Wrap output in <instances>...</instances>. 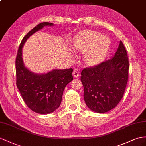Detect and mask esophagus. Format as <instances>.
<instances>
[{"label":"esophagus","instance_id":"34e87169","mask_svg":"<svg viewBox=\"0 0 146 146\" xmlns=\"http://www.w3.org/2000/svg\"><path fill=\"white\" fill-rule=\"evenodd\" d=\"M72 74H73L74 78H78L80 76V73H79V72H78V70H76V69L73 71Z\"/></svg>","mask_w":146,"mask_h":146}]
</instances>
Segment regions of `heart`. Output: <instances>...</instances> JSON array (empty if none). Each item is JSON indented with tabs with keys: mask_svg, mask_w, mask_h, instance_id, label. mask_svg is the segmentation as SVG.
<instances>
[{
	"mask_svg": "<svg viewBox=\"0 0 146 146\" xmlns=\"http://www.w3.org/2000/svg\"><path fill=\"white\" fill-rule=\"evenodd\" d=\"M110 39L106 36L93 30H83L78 33L74 39L73 47L84 54V61L90 66H96L102 63L105 59Z\"/></svg>",
	"mask_w": 146,
	"mask_h": 146,
	"instance_id": "b5f03b06",
	"label": "heart"
}]
</instances>
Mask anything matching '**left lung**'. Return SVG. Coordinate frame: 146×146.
Here are the masks:
<instances>
[{"label":"left lung","instance_id":"obj_1","mask_svg":"<svg viewBox=\"0 0 146 146\" xmlns=\"http://www.w3.org/2000/svg\"><path fill=\"white\" fill-rule=\"evenodd\" d=\"M128 70V57L121 40L110 60L83 69L81 81L84 87V99L89 109L103 113L117 106L124 94Z\"/></svg>","mask_w":146,"mask_h":146}]
</instances>
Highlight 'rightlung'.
Instances as JSON below:
<instances>
[{"label":"right lung","instance_id":"right-lung-1","mask_svg":"<svg viewBox=\"0 0 146 146\" xmlns=\"http://www.w3.org/2000/svg\"><path fill=\"white\" fill-rule=\"evenodd\" d=\"M53 23L43 22L33 28L23 37L18 48L15 61L17 86L27 106L40 114L50 113L60 105L66 86L73 80V69H54L47 73L31 72L25 66L22 48L27 40L44 27Z\"/></svg>","mask_w":146,"mask_h":146}]
</instances>
